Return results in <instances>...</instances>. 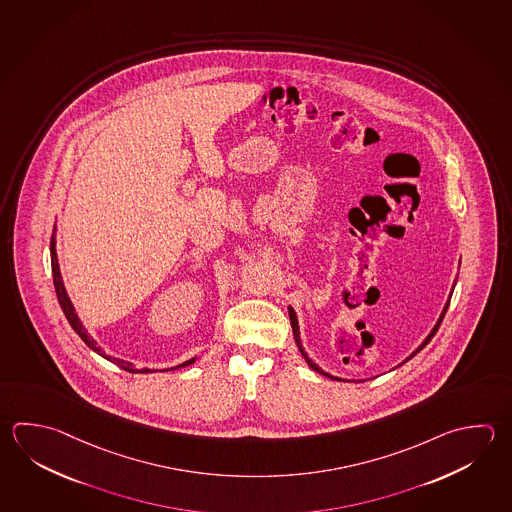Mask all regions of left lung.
Masks as SVG:
<instances>
[{"label": "left lung", "mask_w": 512, "mask_h": 512, "mask_svg": "<svg viewBox=\"0 0 512 512\" xmlns=\"http://www.w3.org/2000/svg\"><path fill=\"white\" fill-rule=\"evenodd\" d=\"M454 284H456V282H454ZM451 295H453V293H451ZM449 302H451V299L447 300V304H445L444 306V311H442V315H440V319H438V322H436V326H434L433 329H431V333H429V335H427V338H425L424 342H422V344H420V346H418V348L415 349V351H413V353H411V355H409V357L405 358L404 362H402V364H405V362H407V360H411V358L415 357L416 353H420V351H422V349L425 348V346H427V344H429V342H431V338L434 337V335H436V331H438V328H440V324H442V320H444V317H445V311H447V308H449ZM290 309V322H291V328H293V337H295V342H297V346H299V349H300V353H302V357L306 358V362H308V366L311 367V369H313V371H317V373H320V375H324V377H328V378H331V380H340V382H344V380H342V378H338V377H331V375H329V373H324V371H322V369H320L319 366H317V364H315V362H313V360H311V358L308 357V355H306V351H304V349H302V344H300V331H299V320H297V315H295V311H293V308H288ZM402 364H400V366H402ZM358 382H360V380H358Z\"/></svg>", "instance_id": "1"}]
</instances>
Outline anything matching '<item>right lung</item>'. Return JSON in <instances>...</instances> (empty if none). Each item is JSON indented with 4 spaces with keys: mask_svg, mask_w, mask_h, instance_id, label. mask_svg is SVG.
Listing matches in <instances>:
<instances>
[{
    "mask_svg": "<svg viewBox=\"0 0 512 512\" xmlns=\"http://www.w3.org/2000/svg\"><path fill=\"white\" fill-rule=\"evenodd\" d=\"M54 232H56V228H54ZM50 261H52V277H54V288H56V295H58L59 306L63 309V313H65V317H67L68 324H70L72 329L78 333L79 337H81V340L87 344L88 348L92 349V351H96L97 355H101V357L107 358L110 362H114V364H117L121 369H125L128 373H154V369H148V367L135 369L134 364H130V362H126V360L110 357V355H107L103 349L97 346L96 340L88 335L87 329L83 328V324H81V320H79L76 309H74L72 302L68 299L65 284H63V279H61V271H59L58 264V253H56V239H54V235H52V239H50ZM193 362H195V358H192V360H188V362H184V364L177 367L190 366ZM177 367H172V369H177ZM164 371H168V369H164Z\"/></svg>",
    "mask_w": 512,
    "mask_h": 512,
    "instance_id": "1",
    "label": "right lung"
}]
</instances>
